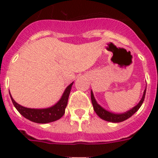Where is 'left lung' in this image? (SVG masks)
Here are the masks:
<instances>
[{
  "label": "left lung",
  "instance_id": "1",
  "mask_svg": "<svg viewBox=\"0 0 158 158\" xmlns=\"http://www.w3.org/2000/svg\"><path fill=\"white\" fill-rule=\"evenodd\" d=\"M146 88L144 90V93H143V95H142V97L141 99V100L139 101V103L137 104L136 106L131 108L129 111H126L124 113H113L111 112V111H108L107 110L104 109V107H102L100 104L96 102V99L94 97V95H93V91L91 90V100H92V104H93V109H94L95 112L97 114L99 117L102 119H104L105 121H108V122L111 123H120L123 122V121L126 120L127 118H129L130 117L132 116V115L136 112L140 108V107L142 106V103L144 101L145 96H146Z\"/></svg>",
  "mask_w": 158,
  "mask_h": 158
}]
</instances>
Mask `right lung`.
Here are the masks:
<instances>
[{
  "label": "right lung",
  "instance_id": "1",
  "mask_svg": "<svg viewBox=\"0 0 158 158\" xmlns=\"http://www.w3.org/2000/svg\"><path fill=\"white\" fill-rule=\"evenodd\" d=\"M73 84V82H72L69 85L67 86L61 99L57 102L56 104L51 107H47V108L38 109V108H28V107H23L20 104H17L13 100L10 93L9 94H10L11 100L13 103V105L24 118H27L31 122L37 123H48L58 120L60 118H62L65 114V107H66L67 103H68V99H69Z\"/></svg>",
  "mask_w": 158,
  "mask_h": 158
}]
</instances>
